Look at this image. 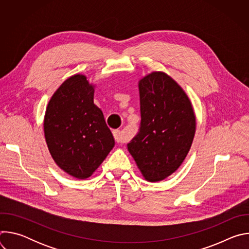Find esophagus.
<instances>
[{"instance_id":"obj_1","label":"esophagus","mask_w":249,"mask_h":249,"mask_svg":"<svg viewBox=\"0 0 249 249\" xmlns=\"http://www.w3.org/2000/svg\"><path fill=\"white\" fill-rule=\"evenodd\" d=\"M113 136H114V139H115L117 143L123 144V143H126V142H127L126 137L122 134V132L120 130H114L113 131Z\"/></svg>"}]
</instances>
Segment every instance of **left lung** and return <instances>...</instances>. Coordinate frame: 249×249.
Returning a JSON list of instances; mask_svg holds the SVG:
<instances>
[{"label": "left lung", "instance_id": "obj_1", "mask_svg": "<svg viewBox=\"0 0 249 249\" xmlns=\"http://www.w3.org/2000/svg\"><path fill=\"white\" fill-rule=\"evenodd\" d=\"M141 123L127 145L150 182L163 180L186 158L196 130L192 104L173 79L153 72L139 82Z\"/></svg>", "mask_w": 249, "mask_h": 249}]
</instances>
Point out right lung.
Listing matches in <instances>:
<instances>
[{"label":"right lung","instance_id":"obj_1","mask_svg":"<svg viewBox=\"0 0 249 249\" xmlns=\"http://www.w3.org/2000/svg\"><path fill=\"white\" fill-rule=\"evenodd\" d=\"M93 86L84 75L66 80L51 97L44 117V135L57 165L86 179L114 147L102 111L93 103Z\"/></svg>","mask_w":249,"mask_h":249}]
</instances>
